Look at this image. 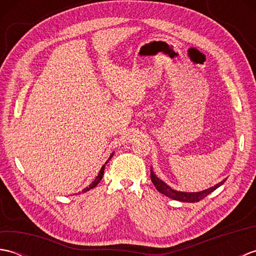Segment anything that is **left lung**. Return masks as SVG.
Here are the masks:
<instances>
[{
    "mask_svg": "<svg viewBox=\"0 0 256 256\" xmlns=\"http://www.w3.org/2000/svg\"><path fill=\"white\" fill-rule=\"evenodd\" d=\"M150 179H152V182L154 184V186L160 194H165L166 197L172 198L174 200L182 201V202H197V201H200L201 199H204L209 194L214 192V190L220 187L221 184H224V182L226 180V178L221 182L216 184V186L211 187L209 189L202 190V192H177V190L172 189L170 186H168V184H166L164 182L160 180V179L155 175L152 168H150Z\"/></svg>",
    "mask_w": 256,
    "mask_h": 256,
    "instance_id": "left-lung-1",
    "label": "left lung"
}]
</instances>
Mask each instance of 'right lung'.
<instances>
[{
    "instance_id": "right-lung-1",
    "label": "right lung",
    "mask_w": 256,
    "mask_h": 256,
    "mask_svg": "<svg viewBox=\"0 0 256 256\" xmlns=\"http://www.w3.org/2000/svg\"><path fill=\"white\" fill-rule=\"evenodd\" d=\"M112 156H113V154L110 156V158L108 160V162L112 158ZM104 167H106V165H103V166L101 167V170H100L99 175H98V176L96 177V179H94V182H91V184H90L89 187H86V188H84V189L82 190V192H88V190H90V189H92V188H94V187L96 186V184L100 182V180H101V179H102V176H103V172H104Z\"/></svg>"
}]
</instances>
